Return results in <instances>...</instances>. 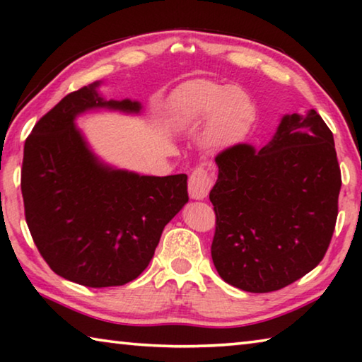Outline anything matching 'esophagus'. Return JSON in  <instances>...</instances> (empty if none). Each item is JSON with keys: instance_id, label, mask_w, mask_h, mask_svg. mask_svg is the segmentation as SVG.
I'll use <instances>...</instances> for the list:
<instances>
[{"instance_id": "1", "label": "esophagus", "mask_w": 362, "mask_h": 362, "mask_svg": "<svg viewBox=\"0 0 362 362\" xmlns=\"http://www.w3.org/2000/svg\"><path fill=\"white\" fill-rule=\"evenodd\" d=\"M212 187L211 174L203 168H196L188 179V193L192 199H204Z\"/></svg>"}]
</instances>
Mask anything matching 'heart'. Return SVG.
<instances>
[{"label":"heart","mask_w":362,"mask_h":362,"mask_svg":"<svg viewBox=\"0 0 362 362\" xmlns=\"http://www.w3.org/2000/svg\"><path fill=\"white\" fill-rule=\"evenodd\" d=\"M170 124L177 131H194L207 121L203 145L217 151L246 136L255 119V105L246 90L211 79H193L170 95Z\"/></svg>","instance_id":"1"}]
</instances>
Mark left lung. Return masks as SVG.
<instances>
[{
    "label": "left lung",
    "instance_id": "8db88e82",
    "mask_svg": "<svg viewBox=\"0 0 362 362\" xmlns=\"http://www.w3.org/2000/svg\"><path fill=\"white\" fill-rule=\"evenodd\" d=\"M216 164L211 254L220 278L263 293L310 273L332 240L341 187L334 136L321 116L284 115L263 148L235 145Z\"/></svg>",
    "mask_w": 362,
    "mask_h": 362
}]
</instances>
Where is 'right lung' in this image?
Returning <instances> with one entry per match:
<instances>
[{"label": "right lung", "mask_w": 362, "mask_h": 362, "mask_svg": "<svg viewBox=\"0 0 362 362\" xmlns=\"http://www.w3.org/2000/svg\"><path fill=\"white\" fill-rule=\"evenodd\" d=\"M99 86L65 95L36 122L23 148L21 187L28 230L52 272L88 287H113L148 267L188 192L185 174L140 175L95 155L78 116L142 113L139 100H107Z\"/></svg>", "instance_id": "1"}]
</instances>
